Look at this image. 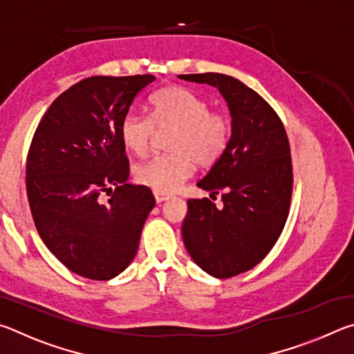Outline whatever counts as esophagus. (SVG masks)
Segmentation results:
<instances>
[{
    "label": "esophagus",
    "mask_w": 354,
    "mask_h": 354,
    "mask_svg": "<svg viewBox=\"0 0 354 354\" xmlns=\"http://www.w3.org/2000/svg\"><path fill=\"white\" fill-rule=\"evenodd\" d=\"M153 195H154V198H156V201H158V203H162L165 200H169L170 196H171L170 194H164V192H158V190H154Z\"/></svg>",
    "instance_id": "34e87169"
}]
</instances>
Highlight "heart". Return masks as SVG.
<instances>
[{"label":"heart","instance_id":"b5f03b06","mask_svg":"<svg viewBox=\"0 0 354 354\" xmlns=\"http://www.w3.org/2000/svg\"><path fill=\"white\" fill-rule=\"evenodd\" d=\"M151 117L128 112L120 122V139L136 156H145L156 128L173 129L169 154H156L136 165L134 178L147 187L175 192L195 169L217 164L231 142V118L225 112L211 111L209 101L181 86L156 92L151 100Z\"/></svg>","mask_w":354,"mask_h":354}]
</instances>
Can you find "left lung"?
Segmentation results:
<instances>
[{
    "label": "left lung",
    "instance_id": "obj_1",
    "mask_svg": "<svg viewBox=\"0 0 354 354\" xmlns=\"http://www.w3.org/2000/svg\"><path fill=\"white\" fill-rule=\"evenodd\" d=\"M217 87L231 111V142L198 187L218 195L190 198L183 241L195 263L215 278L248 272L266 257L289 215L293 171L284 124L253 88L221 73L179 75Z\"/></svg>",
    "mask_w": 354,
    "mask_h": 354
}]
</instances>
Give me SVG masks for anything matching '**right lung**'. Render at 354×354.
Segmentation results:
<instances>
[{"label": "right lung", "instance_id": "obj_1", "mask_svg": "<svg viewBox=\"0 0 354 354\" xmlns=\"http://www.w3.org/2000/svg\"><path fill=\"white\" fill-rule=\"evenodd\" d=\"M156 77L92 76L48 107L26 160V194L39 236L80 277L107 281L127 268L156 201L128 184L120 122ZM108 198H105V195Z\"/></svg>", "mask_w": 354, "mask_h": 354}]
</instances>
